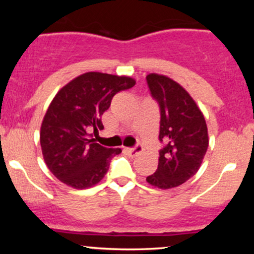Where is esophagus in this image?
Wrapping results in <instances>:
<instances>
[{"label": "esophagus", "mask_w": 254, "mask_h": 254, "mask_svg": "<svg viewBox=\"0 0 254 254\" xmlns=\"http://www.w3.org/2000/svg\"><path fill=\"white\" fill-rule=\"evenodd\" d=\"M142 150H143L142 145H136L135 148H125V149H124L125 153H127V155L131 156V157L137 156V154L142 153Z\"/></svg>", "instance_id": "esophagus-1"}]
</instances>
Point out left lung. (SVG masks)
<instances>
[{
    "label": "left lung",
    "instance_id": "1",
    "mask_svg": "<svg viewBox=\"0 0 254 254\" xmlns=\"http://www.w3.org/2000/svg\"><path fill=\"white\" fill-rule=\"evenodd\" d=\"M153 98L160 105V150L155 173L147 177L151 186L168 190L193 177L209 145L208 127L202 111L188 90L166 75H147Z\"/></svg>",
    "mask_w": 254,
    "mask_h": 254
}]
</instances>
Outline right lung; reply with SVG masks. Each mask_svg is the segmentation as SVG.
<instances>
[{"label": "right lung", "mask_w": 254, "mask_h": 254, "mask_svg": "<svg viewBox=\"0 0 254 254\" xmlns=\"http://www.w3.org/2000/svg\"><path fill=\"white\" fill-rule=\"evenodd\" d=\"M130 76L89 71L62 87L40 127L44 161L60 182L72 189L97 185L121 148H106L89 138L88 131L104 129L101 116L121 90L135 86Z\"/></svg>", "instance_id": "1"}]
</instances>
